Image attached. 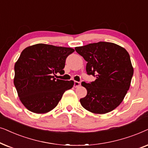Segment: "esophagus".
<instances>
[{"instance_id": "34e87169", "label": "esophagus", "mask_w": 148, "mask_h": 148, "mask_svg": "<svg viewBox=\"0 0 148 148\" xmlns=\"http://www.w3.org/2000/svg\"><path fill=\"white\" fill-rule=\"evenodd\" d=\"M80 84H81V83H80V82H78V81H74V87H75V88L79 87V86H80Z\"/></svg>"}]
</instances>
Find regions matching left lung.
<instances>
[{"label": "left lung", "mask_w": 148, "mask_h": 148, "mask_svg": "<svg viewBox=\"0 0 148 148\" xmlns=\"http://www.w3.org/2000/svg\"><path fill=\"white\" fill-rule=\"evenodd\" d=\"M78 54L87 62L86 70L96 76L90 83L82 82L86 97L80 99L84 109L92 113L103 114L116 108L129 89L133 68L129 53L115 43L99 42L75 47Z\"/></svg>", "instance_id": "1"}]
</instances>
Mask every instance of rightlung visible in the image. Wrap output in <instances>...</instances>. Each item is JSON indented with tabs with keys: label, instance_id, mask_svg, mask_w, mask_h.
<instances>
[{
	"label": "right lung",
	"instance_id": "right-lung-1",
	"mask_svg": "<svg viewBox=\"0 0 148 148\" xmlns=\"http://www.w3.org/2000/svg\"><path fill=\"white\" fill-rule=\"evenodd\" d=\"M74 51L70 47L42 43L23 49L15 62L13 82L27 110L47 113L58 106L64 92L73 87V80L56 79L55 76L64 74L66 59Z\"/></svg>",
	"mask_w": 148,
	"mask_h": 148
}]
</instances>
